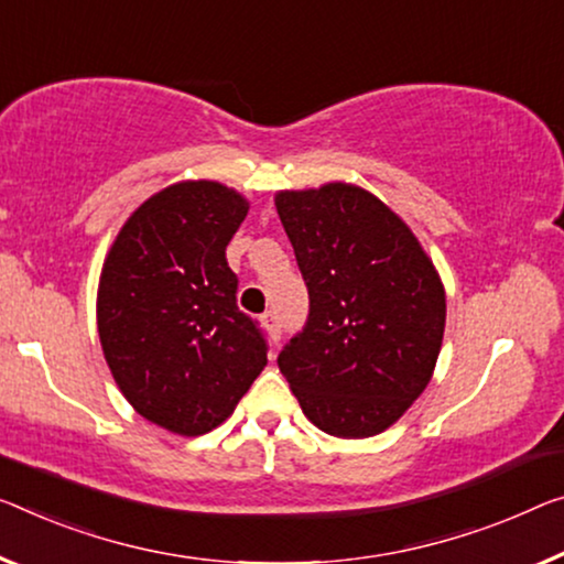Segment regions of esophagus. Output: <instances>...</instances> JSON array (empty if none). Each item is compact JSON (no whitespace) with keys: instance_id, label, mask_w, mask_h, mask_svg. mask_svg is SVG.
I'll return each instance as SVG.
<instances>
[{"instance_id":"obj_1","label":"esophagus","mask_w":564,"mask_h":564,"mask_svg":"<svg viewBox=\"0 0 564 564\" xmlns=\"http://www.w3.org/2000/svg\"><path fill=\"white\" fill-rule=\"evenodd\" d=\"M262 325H264V330L272 335V340H274V343L280 340V335H282V323H280V315H276V312H264V315H262Z\"/></svg>"}]
</instances>
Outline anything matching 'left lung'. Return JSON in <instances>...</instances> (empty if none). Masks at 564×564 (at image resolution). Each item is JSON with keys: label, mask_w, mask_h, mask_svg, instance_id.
Wrapping results in <instances>:
<instances>
[{"label": "left lung", "mask_w": 564, "mask_h": 564, "mask_svg": "<svg viewBox=\"0 0 564 564\" xmlns=\"http://www.w3.org/2000/svg\"><path fill=\"white\" fill-rule=\"evenodd\" d=\"M276 214L307 284L310 315L276 358L302 413L368 438L411 409L436 368L446 292L419 239L352 184L280 192Z\"/></svg>", "instance_id": "left-lung-1"}]
</instances>
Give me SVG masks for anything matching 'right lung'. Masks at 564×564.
Listing matches in <instances>:
<instances>
[{
  "label": "right lung",
  "instance_id": "right-lung-1",
  "mask_svg": "<svg viewBox=\"0 0 564 564\" xmlns=\"http://www.w3.org/2000/svg\"><path fill=\"white\" fill-rule=\"evenodd\" d=\"M249 202L181 181L128 216L102 262L98 335L128 403L155 426L202 436L229 419L267 366V340L237 307L227 245Z\"/></svg>",
  "mask_w": 564,
  "mask_h": 564
}]
</instances>
